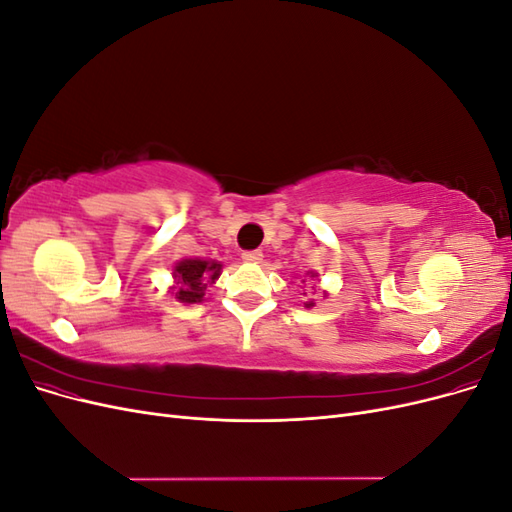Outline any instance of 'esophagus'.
<instances>
[{
	"label": "esophagus",
	"instance_id": "34e87169",
	"mask_svg": "<svg viewBox=\"0 0 512 512\" xmlns=\"http://www.w3.org/2000/svg\"><path fill=\"white\" fill-rule=\"evenodd\" d=\"M245 262H260L262 260V252L260 250H252V252H243L241 256Z\"/></svg>",
	"mask_w": 512,
	"mask_h": 512
}]
</instances>
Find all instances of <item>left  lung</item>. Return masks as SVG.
<instances>
[{
  "label": "left lung",
  "instance_id": "8db88e82",
  "mask_svg": "<svg viewBox=\"0 0 512 512\" xmlns=\"http://www.w3.org/2000/svg\"><path fill=\"white\" fill-rule=\"evenodd\" d=\"M305 305H307V307H309V305H312V303H305Z\"/></svg>",
  "mask_w": 512,
  "mask_h": 512
}]
</instances>
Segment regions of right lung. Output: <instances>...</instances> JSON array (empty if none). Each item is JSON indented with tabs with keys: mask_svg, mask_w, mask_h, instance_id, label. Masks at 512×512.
<instances>
[{
	"mask_svg": "<svg viewBox=\"0 0 512 512\" xmlns=\"http://www.w3.org/2000/svg\"><path fill=\"white\" fill-rule=\"evenodd\" d=\"M220 269V262L198 258L181 260L175 267V299H179L181 303H200L205 297L207 286L218 280Z\"/></svg>",
	"mask_w": 512,
	"mask_h": 512,
	"instance_id": "add662e5",
	"label": "right lung"
}]
</instances>
